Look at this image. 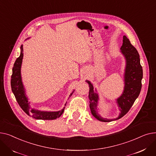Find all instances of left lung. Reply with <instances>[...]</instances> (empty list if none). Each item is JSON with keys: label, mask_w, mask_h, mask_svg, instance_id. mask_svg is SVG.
Here are the masks:
<instances>
[{"label": "left lung", "mask_w": 156, "mask_h": 156, "mask_svg": "<svg viewBox=\"0 0 156 156\" xmlns=\"http://www.w3.org/2000/svg\"><path fill=\"white\" fill-rule=\"evenodd\" d=\"M120 50L126 60V67L124 74L125 87L123 92L120 97L116 99V103L121 112L118 118L108 120L103 118L98 113L97 106L99 96L94 91L91 82L86 80L89 86V99L91 113L101 122H108L123 117L129 112L141 90L143 70L140 62V56L136 49L131 44L126 36H123V44Z\"/></svg>", "instance_id": "left-lung-1"}]
</instances>
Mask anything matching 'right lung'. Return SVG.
Masks as SVG:
<instances>
[{"label": "right lung", "mask_w": 156, "mask_h": 156, "mask_svg": "<svg viewBox=\"0 0 156 156\" xmlns=\"http://www.w3.org/2000/svg\"><path fill=\"white\" fill-rule=\"evenodd\" d=\"M23 58V46H21V53L20 56L18 57L12 68V74L11 76V85L13 94L16 99L17 102L19 104L23 110L27 115L35 119L43 120H51L59 118L64 111V108L61 111L58 112H44L37 110L31 108L28 99L26 97L25 93V89L23 84L21 75V68ZM72 91L69 97L72 96L74 93Z\"/></svg>", "instance_id": "right-lung-1"}]
</instances>
